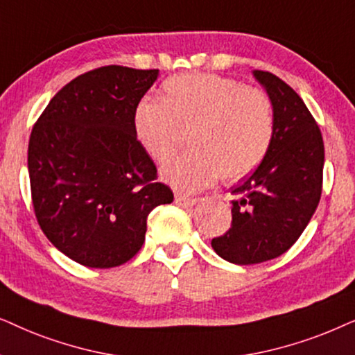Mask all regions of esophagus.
I'll list each match as a JSON object with an SVG mask.
<instances>
[{
	"instance_id": "1",
	"label": "esophagus",
	"mask_w": 355,
	"mask_h": 355,
	"mask_svg": "<svg viewBox=\"0 0 355 355\" xmlns=\"http://www.w3.org/2000/svg\"><path fill=\"white\" fill-rule=\"evenodd\" d=\"M175 202H177V205L182 206V207H191L193 205H196V202H198V198L177 195V196H175Z\"/></svg>"
}]
</instances>
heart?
<instances>
[{"mask_svg":"<svg viewBox=\"0 0 355 355\" xmlns=\"http://www.w3.org/2000/svg\"><path fill=\"white\" fill-rule=\"evenodd\" d=\"M136 139L155 162L193 149L162 168L178 191L201 190L220 178L239 182L259 167L276 135V107L259 87L212 73H183L162 84L160 101L144 97L133 112Z\"/></svg>","mask_w":355,"mask_h":355,"instance_id":"heart-1","label":"heart"}]
</instances>
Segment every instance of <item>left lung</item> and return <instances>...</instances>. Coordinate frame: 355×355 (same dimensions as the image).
I'll list each match as a JSON object with an SVG mask.
<instances>
[{
  "instance_id": "left-lung-1",
  "label": "left lung",
  "mask_w": 355,
  "mask_h": 355,
  "mask_svg": "<svg viewBox=\"0 0 355 355\" xmlns=\"http://www.w3.org/2000/svg\"><path fill=\"white\" fill-rule=\"evenodd\" d=\"M276 107L271 149L247 180L232 188V225L212 248L235 264L281 257L297 242L318 206L324 146L299 94L268 71H254Z\"/></svg>"
}]
</instances>
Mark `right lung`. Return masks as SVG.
Segmentation results:
<instances>
[{
	"mask_svg": "<svg viewBox=\"0 0 355 355\" xmlns=\"http://www.w3.org/2000/svg\"><path fill=\"white\" fill-rule=\"evenodd\" d=\"M159 69L102 66L55 94L29 139L31 193L46 239L87 268H115L143 247L148 216L173 201L141 148L133 112Z\"/></svg>",
	"mask_w": 355,
	"mask_h": 355,
	"instance_id": "right-lung-1",
	"label": "right lung"
}]
</instances>
